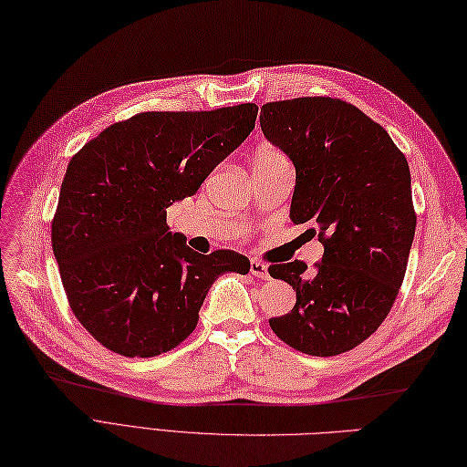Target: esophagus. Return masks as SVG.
<instances>
[{"instance_id": "1", "label": "esophagus", "mask_w": 467, "mask_h": 467, "mask_svg": "<svg viewBox=\"0 0 467 467\" xmlns=\"http://www.w3.org/2000/svg\"><path fill=\"white\" fill-rule=\"evenodd\" d=\"M249 273H252V275H255V277H259V279H267V277H269L267 265L261 264L259 259H252V261H249Z\"/></svg>"}]
</instances>
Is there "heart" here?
Returning <instances> with one entry per match:
<instances>
[{
	"mask_svg": "<svg viewBox=\"0 0 467 467\" xmlns=\"http://www.w3.org/2000/svg\"><path fill=\"white\" fill-rule=\"evenodd\" d=\"M279 154H281V152H279V150H275V148L264 146V148H259L257 154H255V158H267V156H279Z\"/></svg>",
	"mask_w": 467,
	"mask_h": 467,
	"instance_id": "1",
	"label": "heart"
}]
</instances>
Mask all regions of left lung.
Masks as SVG:
<instances>
[{
  "label": "left lung",
  "mask_w": 467,
  "mask_h": 467,
  "mask_svg": "<svg viewBox=\"0 0 467 467\" xmlns=\"http://www.w3.org/2000/svg\"><path fill=\"white\" fill-rule=\"evenodd\" d=\"M261 130L295 166L291 222L325 245L317 271L269 267L297 295L269 325L283 343L335 357L367 340L390 313L414 242L410 168L379 122L348 102L303 97L261 107Z\"/></svg>",
  "instance_id": "1"
}]
</instances>
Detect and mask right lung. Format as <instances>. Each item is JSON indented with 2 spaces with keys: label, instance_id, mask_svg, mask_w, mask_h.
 Wrapping results in <instances>:
<instances>
[{
  "label": "right lung",
  "instance_id": "obj_1",
  "mask_svg": "<svg viewBox=\"0 0 467 467\" xmlns=\"http://www.w3.org/2000/svg\"><path fill=\"white\" fill-rule=\"evenodd\" d=\"M255 119L254 102L140 112L71 158L51 244L71 311L102 347L130 358L162 355L194 331L215 279L249 271V259L230 249H190L168 232L166 210L196 194Z\"/></svg>",
  "mask_w": 467,
  "mask_h": 467
}]
</instances>
